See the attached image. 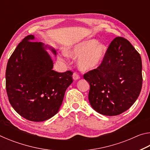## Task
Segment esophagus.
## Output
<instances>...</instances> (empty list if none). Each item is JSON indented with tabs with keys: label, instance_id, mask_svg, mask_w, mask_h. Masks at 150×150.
Masks as SVG:
<instances>
[{
	"label": "esophagus",
	"instance_id": "1",
	"mask_svg": "<svg viewBox=\"0 0 150 150\" xmlns=\"http://www.w3.org/2000/svg\"><path fill=\"white\" fill-rule=\"evenodd\" d=\"M80 78L79 75L77 73H73V79L74 80H78Z\"/></svg>",
	"mask_w": 150,
	"mask_h": 150
}]
</instances>
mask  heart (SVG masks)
I'll return each mask as SVG.
<instances>
[{
	"instance_id": "1",
	"label": "heart",
	"mask_w": 150,
	"mask_h": 150,
	"mask_svg": "<svg viewBox=\"0 0 150 150\" xmlns=\"http://www.w3.org/2000/svg\"><path fill=\"white\" fill-rule=\"evenodd\" d=\"M107 47L95 40H87L79 42L66 50L62 58L69 56L73 59L79 57L78 66L83 71L95 69L101 65L105 59Z\"/></svg>"
}]
</instances>
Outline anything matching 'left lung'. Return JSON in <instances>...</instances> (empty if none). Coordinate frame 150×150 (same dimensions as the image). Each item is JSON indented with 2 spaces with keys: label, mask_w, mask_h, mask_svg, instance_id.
Returning a JSON list of instances; mask_svg holds the SVG:
<instances>
[{
  "label": "left lung",
  "mask_w": 150,
  "mask_h": 150,
  "mask_svg": "<svg viewBox=\"0 0 150 150\" xmlns=\"http://www.w3.org/2000/svg\"><path fill=\"white\" fill-rule=\"evenodd\" d=\"M142 69L140 55L130 42L114 39L101 65L83 76L90 85L88 100L94 110L116 116L130 108L142 89Z\"/></svg>",
  "instance_id": "1"
}]
</instances>
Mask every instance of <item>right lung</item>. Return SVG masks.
<instances>
[{
	"instance_id": "obj_1",
	"label": "right lung",
	"mask_w": 150,
	"mask_h": 150,
	"mask_svg": "<svg viewBox=\"0 0 150 150\" xmlns=\"http://www.w3.org/2000/svg\"><path fill=\"white\" fill-rule=\"evenodd\" d=\"M24 38L8 59L6 89L9 102L18 114L27 120L42 122L56 115L65 91L73 83L71 71L58 73L46 51L54 48Z\"/></svg>"
}]
</instances>
